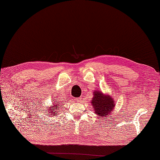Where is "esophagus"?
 I'll return each mask as SVG.
<instances>
[{
  "label": "esophagus",
  "instance_id": "obj_1",
  "mask_svg": "<svg viewBox=\"0 0 160 160\" xmlns=\"http://www.w3.org/2000/svg\"><path fill=\"white\" fill-rule=\"evenodd\" d=\"M81 98H82L81 97H80V98H78L77 99H76V101H77V102H80V100H81Z\"/></svg>",
  "mask_w": 160,
  "mask_h": 160
}]
</instances>
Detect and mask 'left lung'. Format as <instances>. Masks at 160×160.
I'll use <instances>...</instances> for the list:
<instances>
[{"mask_svg": "<svg viewBox=\"0 0 160 160\" xmlns=\"http://www.w3.org/2000/svg\"><path fill=\"white\" fill-rule=\"evenodd\" d=\"M91 104L94 108L95 113L98 116L104 117V119L111 114L115 106L114 99L109 95H104L100 91H94L93 98L91 100Z\"/></svg>", "mask_w": 160, "mask_h": 160, "instance_id": "left-lung-1", "label": "left lung"}]
</instances>
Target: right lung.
Returning a JSON list of instances; mask_svg holds the SVG:
<instances>
[{"label":"right lung","instance_id":"right-lung-1","mask_svg":"<svg viewBox=\"0 0 160 160\" xmlns=\"http://www.w3.org/2000/svg\"><path fill=\"white\" fill-rule=\"evenodd\" d=\"M53 107H47V110H46V115H47L49 116V115H56L58 113L57 112L60 111V107L62 106V104H60V102H58V101H55V102L53 104ZM53 108L52 109V108Z\"/></svg>","mask_w":160,"mask_h":160}]
</instances>
